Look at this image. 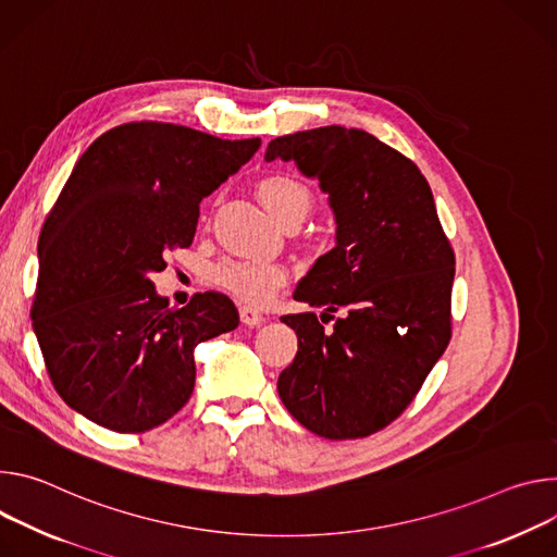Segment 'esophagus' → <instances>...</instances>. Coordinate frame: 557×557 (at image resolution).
I'll list each match as a JSON object with an SVG mask.
<instances>
[{"mask_svg":"<svg viewBox=\"0 0 557 557\" xmlns=\"http://www.w3.org/2000/svg\"><path fill=\"white\" fill-rule=\"evenodd\" d=\"M238 317H240L243 325H250V327H259V325L265 323L263 312L255 310V307H250V305H240L238 307Z\"/></svg>","mask_w":557,"mask_h":557,"instance_id":"34e87169","label":"esophagus"}]
</instances>
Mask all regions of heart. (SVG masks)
<instances>
[{"mask_svg": "<svg viewBox=\"0 0 557 557\" xmlns=\"http://www.w3.org/2000/svg\"><path fill=\"white\" fill-rule=\"evenodd\" d=\"M259 199L278 221L294 212L307 214L312 208L310 188L287 174L265 176L259 183ZM212 278L238 300L263 305L287 281V270L274 261H223L214 268Z\"/></svg>", "mask_w": 557, "mask_h": 557, "instance_id": "obj_1", "label": "heart"}]
</instances>
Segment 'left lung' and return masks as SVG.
Wrapping results in <instances>:
<instances>
[{
	"label": "left lung",
	"instance_id": "8db88e82",
	"mask_svg": "<svg viewBox=\"0 0 557 557\" xmlns=\"http://www.w3.org/2000/svg\"><path fill=\"white\" fill-rule=\"evenodd\" d=\"M274 159L317 178L336 221V245L294 298L323 307V322L342 312L334 331L314 312L281 317L298 351L278 396L317 436L364 438L403 413L449 345L454 250L426 178L374 135L302 131L272 139L265 161Z\"/></svg>",
	"mask_w": 557,
	"mask_h": 557
}]
</instances>
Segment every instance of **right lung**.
<instances>
[{"instance_id":"obj_1","label":"right lung","mask_w":557,"mask_h":557,"mask_svg":"<svg viewBox=\"0 0 557 557\" xmlns=\"http://www.w3.org/2000/svg\"><path fill=\"white\" fill-rule=\"evenodd\" d=\"M261 148L174 123H123L75 163L37 245L33 332L64 403L119 434L190 400L195 347L238 325L234 302L195 294L174 310L152 283L188 247L199 203Z\"/></svg>"}]
</instances>
